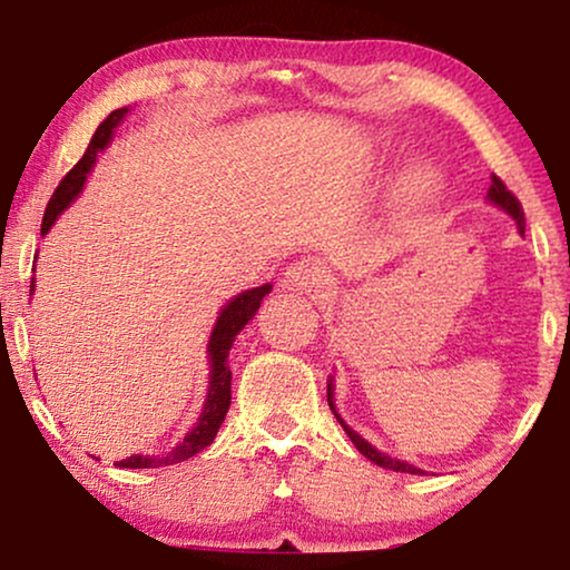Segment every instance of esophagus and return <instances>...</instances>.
<instances>
[{
  "label": "esophagus",
  "mask_w": 570,
  "mask_h": 570,
  "mask_svg": "<svg viewBox=\"0 0 570 570\" xmlns=\"http://www.w3.org/2000/svg\"><path fill=\"white\" fill-rule=\"evenodd\" d=\"M322 285H324V269L311 259L295 262L283 272V287H285V291L311 293V291H316V287H322Z\"/></svg>",
  "instance_id": "1"
}]
</instances>
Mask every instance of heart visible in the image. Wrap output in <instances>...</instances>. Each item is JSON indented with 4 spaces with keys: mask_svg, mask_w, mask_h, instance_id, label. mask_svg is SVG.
<instances>
[{
    "mask_svg": "<svg viewBox=\"0 0 570 570\" xmlns=\"http://www.w3.org/2000/svg\"><path fill=\"white\" fill-rule=\"evenodd\" d=\"M441 191V174L433 166H417L412 168L407 178H404V197L415 205H428L439 197Z\"/></svg>",
    "mask_w": 570,
    "mask_h": 570,
    "instance_id": "1",
    "label": "heart"
}]
</instances>
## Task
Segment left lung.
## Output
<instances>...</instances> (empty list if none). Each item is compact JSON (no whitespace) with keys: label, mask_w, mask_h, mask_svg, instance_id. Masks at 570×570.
<instances>
[{"label":"left lung","mask_w":570,"mask_h":570,"mask_svg":"<svg viewBox=\"0 0 570 570\" xmlns=\"http://www.w3.org/2000/svg\"><path fill=\"white\" fill-rule=\"evenodd\" d=\"M488 202H493L495 207H501V209H505V213H509L513 220H517V228H519V233H524V209H521V205H519V199L513 197V194L505 189V184L501 181V178H498L495 174H493V181H490V189H488ZM326 402H330V410L334 412V417L340 420V425L345 428V433L350 435V441L355 443V449L361 451V454L365 456V459H371L373 464H379V466H384V470H394V472H407V474H425L423 470H417L415 464H410V462H400V459H392V456H386V454H381L379 449H373L368 441L365 439H361V435H357L353 428H350L345 420H342L340 415H337V410H334V386H332V379H330V384H326Z\"/></svg>","instance_id":"obj_1"}]
</instances>
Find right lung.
<instances>
[{
	"instance_id": "obj_1",
	"label": "right lung",
	"mask_w": 570,
	"mask_h": 570,
	"mask_svg": "<svg viewBox=\"0 0 570 570\" xmlns=\"http://www.w3.org/2000/svg\"><path fill=\"white\" fill-rule=\"evenodd\" d=\"M129 108H116V111L108 114V119L96 129L92 135L88 150L80 158V163L69 170V174L61 178V184L57 186V191L51 194L49 207L43 213V223H41V233H49V228L57 223V217L65 213V209L72 205L77 199V194L82 191L85 181H88L90 168L96 166L98 153L106 150V145L111 142L114 129L119 127L124 116H127ZM33 279H30V291H33ZM272 291V285H262V287H252V291L236 295V298L228 301V306H223L220 316H217L215 330L209 334V345H207V355H209V386H207V400L205 407H202V415L197 420V425L191 428L189 433L184 435V441L178 443L174 451L168 454H158V456H142L135 454L129 459H121L116 462V466H124V470H150V466H168V464H178L191 459L194 454H199L202 449L209 446L215 441L217 431H220L225 412L230 407V368H228V353L236 342V334L244 330V326L252 322L256 311L262 306V298Z\"/></svg>"
}]
</instances>
